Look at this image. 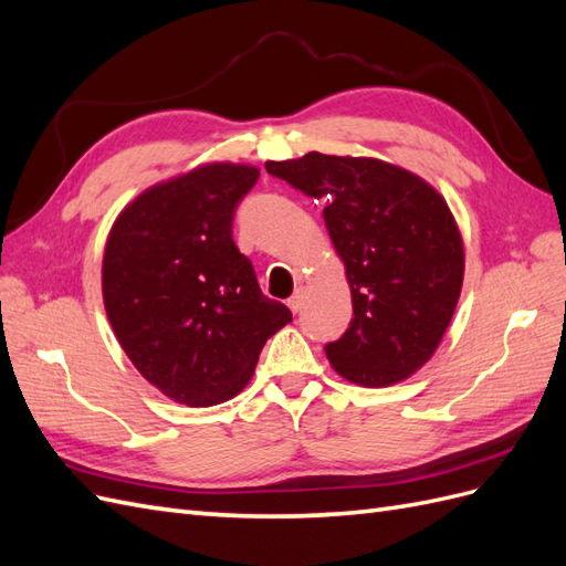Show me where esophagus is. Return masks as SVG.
<instances>
[{"label":"esophagus","instance_id":"1","mask_svg":"<svg viewBox=\"0 0 566 566\" xmlns=\"http://www.w3.org/2000/svg\"><path fill=\"white\" fill-rule=\"evenodd\" d=\"M304 300H306V293H304V287H297V290H295V295L287 300V306H290V310H293V312L297 314V312H302V306H304Z\"/></svg>","mask_w":566,"mask_h":566}]
</instances>
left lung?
I'll use <instances>...</instances> for the list:
<instances>
[{
  "mask_svg": "<svg viewBox=\"0 0 566 566\" xmlns=\"http://www.w3.org/2000/svg\"><path fill=\"white\" fill-rule=\"evenodd\" d=\"M266 172L323 200V219L352 285L354 318L325 345L356 385L385 387L416 373L447 333L465 252L453 214L430 184L373 158L306 153Z\"/></svg>",
  "mask_w": 566,
  "mask_h": 566,
  "instance_id": "left-lung-1",
  "label": "left lung"
}]
</instances>
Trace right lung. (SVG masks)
<instances>
[{
	"label": "right lung",
	"mask_w": 566,
	"mask_h": 566,
	"mask_svg": "<svg viewBox=\"0 0 566 566\" xmlns=\"http://www.w3.org/2000/svg\"><path fill=\"white\" fill-rule=\"evenodd\" d=\"M260 169L217 163L148 188L117 217L104 304L144 378L186 406L221 403L252 378L293 314L269 300L233 243V214Z\"/></svg>",
	"instance_id": "right-lung-1"
}]
</instances>
